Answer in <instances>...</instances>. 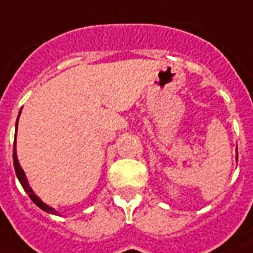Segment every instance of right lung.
Masks as SVG:
<instances>
[{"label":"right lung","mask_w":253,"mask_h":253,"mask_svg":"<svg viewBox=\"0 0 253 253\" xmlns=\"http://www.w3.org/2000/svg\"><path fill=\"white\" fill-rule=\"evenodd\" d=\"M18 117H20V114H18ZM17 124H18V119H17V123H16V134H17ZM13 163H14V171H16V175H17V179L20 180V183L23 186V189L27 191V194L29 195V198L33 201V204L38 205L39 208L44 211H47L49 214H53V215H60L59 214V211L53 209L52 206H49L47 205L45 202L39 198L38 195L35 194V191L31 189V186H29L28 180H27V176H25V172H24L23 167L20 166L18 163V159H17V152H16V140H14V145H13Z\"/></svg>","instance_id":"obj_1"}]
</instances>
